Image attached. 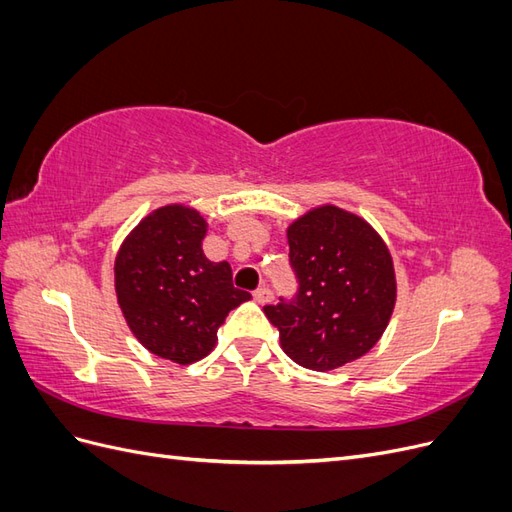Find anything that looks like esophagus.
I'll return each mask as SVG.
<instances>
[{
	"label": "esophagus",
	"instance_id": "esophagus-1",
	"mask_svg": "<svg viewBox=\"0 0 512 512\" xmlns=\"http://www.w3.org/2000/svg\"><path fill=\"white\" fill-rule=\"evenodd\" d=\"M254 301L260 303V305L271 303L273 301V292L269 288H258V290H254Z\"/></svg>",
	"mask_w": 512,
	"mask_h": 512
}]
</instances>
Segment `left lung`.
<instances>
[{"instance_id":"left-lung-1","label":"left lung","mask_w":512,"mask_h":512,"mask_svg":"<svg viewBox=\"0 0 512 512\" xmlns=\"http://www.w3.org/2000/svg\"><path fill=\"white\" fill-rule=\"evenodd\" d=\"M297 292L267 305L284 352L314 371L337 369L376 346L391 320L397 284L376 230L337 207H318L288 228Z\"/></svg>"}]
</instances>
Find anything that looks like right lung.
Returning <instances> with one entry per match:
<instances>
[{
  "instance_id": "right-lung-1",
  "label": "right lung",
  "mask_w": 512,
  "mask_h": 512,
  "mask_svg": "<svg viewBox=\"0 0 512 512\" xmlns=\"http://www.w3.org/2000/svg\"><path fill=\"white\" fill-rule=\"evenodd\" d=\"M207 222L168 205L138 224L115 260L117 301L128 327L149 352L179 365L207 356L230 309L250 301L232 286L228 262L203 254Z\"/></svg>"
}]
</instances>
